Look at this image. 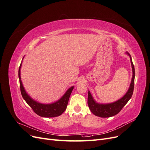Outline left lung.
<instances>
[{"instance_id": "1", "label": "left lung", "mask_w": 150, "mask_h": 150, "mask_svg": "<svg viewBox=\"0 0 150 150\" xmlns=\"http://www.w3.org/2000/svg\"><path fill=\"white\" fill-rule=\"evenodd\" d=\"M126 54L129 56L130 61L132 66L133 71V77L131 79V83L130 84L129 89L126 93L125 96L121 98L119 100H117L114 103H108V104H99L96 103L94 100L91 94L88 91V106L91 111L95 116H97L101 117H111L117 115L120 112L126 103L131 99L134 90V76H135V71L134 67L132 62L131 55L128 53Z\"/></svg>"}]
</instances>
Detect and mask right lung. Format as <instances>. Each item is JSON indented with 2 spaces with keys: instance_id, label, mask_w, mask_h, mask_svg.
Instances as JSON below:
<instances>
[{
  "instance_id": "1",
  "label": "right lung",
  "mask_w": 150,
  "mask_h": 150,
  "mask_svg": "<svg viewBox=\"0 0 150 150\" xmlns=\"http://www.w3.org/2000/svg\"><path fill=\"white\" fill-rule=\"evenodd\" d=\"M21 65L22 63L21 64L19 69L20 89L22 96L24 98L25 102L29 104L32 109H33V110L34 111V112L40 116L46 117H52L61 115L66 110L70 95L72 93V89H74V86H72V87L68 89L66 93L63 95V96L55 103L47 104L39 103L32 99L28 94V93H26L24 88V86L22 85L21 78Z\"/></svg>"
}]
</instances>
